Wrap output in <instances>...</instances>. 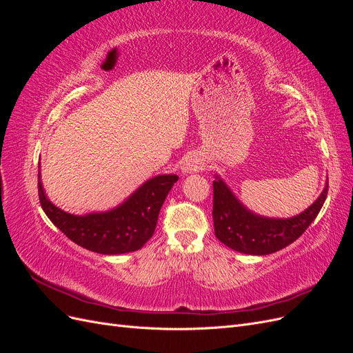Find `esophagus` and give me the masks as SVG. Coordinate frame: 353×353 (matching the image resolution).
<instances>
[{
  "label": "esophagus",
  "mask_w": 353,
  "mask_h": 353,
  "mask_svg": "<svg viewBox=\"0 0 353 353\" xmlns=\"http://www.w3.org/2000/svg\"><path fill=\"white\" fill-rule=\"evenodd\" d=\"M200 166H201V163H200L199 159L188 157L185 162L183 163V168H181V169H183L184 174H191V172H194V170L200 169Z\"/></svg>",
  "instance_id": "esophagus-1"
}]
</instances>
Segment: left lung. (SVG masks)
<instances>
[{
    "mask_svg": "<svg viewBox=\"0 0 353 353\" xmlns=\"http://www.w3.org/2000/svg\"><path fill=\"white\" fill-rule=\"evenodd\" d=\"M328 193V178L321 194L292 218H268L245 208L219 175L213 181V228L216 239L245 254H271L296 241L321 210Z\"/></svg>",
    "mask_w": 353,
    "mask_h": 353,
    "instance_id": "1",
    "label": "left lung"
}]
</instances>
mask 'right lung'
Masks as SVG:
<instances>
[{
    "mask_svg": "<svg viewBox=\"0 0 353 353\" xmlns=\"http://www.w3.org/2000/svg\"><path fill=\"white\" fill-rule=\"evenodd\" d=\"M178 181L174 174L147 179L119 206L85 215L61 210L52 205L42 187L38 170V194L50 221L81 248L101 254H123L141 249L156 230L160 208Z\"/></svg>",
    "mask_w": 353,
    "mask_h": 353,
    "instance_id": "obj_1",
    "label": "right lung"
}]
</instances>
